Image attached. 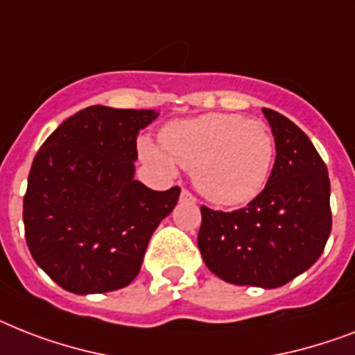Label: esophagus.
I'll return each instance as SVG.
<instances>
[{
	"label": "esophagus",
	"instance_id": "34e87169",
	"mask_svg": "<svg viewBox=\"0 0 355 355\" xmlns=\"http://www.w3.org/2000/svg\"><path fill=\"white\" fill-rule=\"evenodd\" d=\"M181 200H183V201H191V203H196V198L191 194V192L187 191V189H183V191H181Z\"/></svg>",
	"mask_w": 355,
	"mask_h": 355
}]
</instances>
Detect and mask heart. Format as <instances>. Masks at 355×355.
I'll list each match as a JSON object with an SVG mask.
<instances>
[{
    "instance_id": "obj_1",
    "label": "heart",
    "mask_w": 355,
    "mask_h": 355,
    "mask_svg": "<svg viewBox=\"0 0 355 355\" xmlns=\"http://www.w3.org/2000/svg\"><path fill=\"white\" fill-rule=\"evenodd\" d=\"M161 148L141 141L146 163L172 174L175 165L191 170L203 198L216 205H242L260 194L275 159V139L269 126L238 113H205L166 124Z\"/></svg>"
}]
</instances>
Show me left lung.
Listing matches in <instances>:
<instances>
[{"mask_svg": "<svg viewBox=\"0 0 355 355\" xmlns=\"http://www.w3.org/2000/svg\"><path fill=\"white\" fill-rule=\"evenodd\" d=\"M262 112L277 148L268 183L238 211L201 207L198 248L207 268L225 282L271 290L304 273L324 251L330 180L308 135L284 115Z\"/></svg>", "mask_w": 355, "mask_h": 355, "instance_id": "obj_1", "label": "left lung"}]
</instances>
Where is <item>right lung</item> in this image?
Wrapping results in <instances>:
<instances>
[{"mask_svg":"<svg viewBox=\"0 0 355 355\" xmlns=\"http://www.w3.org/2000/svg\"><path fill=\"white\" fill-rule=\"evenodd\" d=\"M154 110L89 106L45 139L24 198L34 262L65 291L106 293L141 271L148 242L180 200L133 178L139 130Z\"/></svg>","mask_w":355,"mask_h":355,"instance_id":"right-lung-1","label":"right lung"}]
</instances>
